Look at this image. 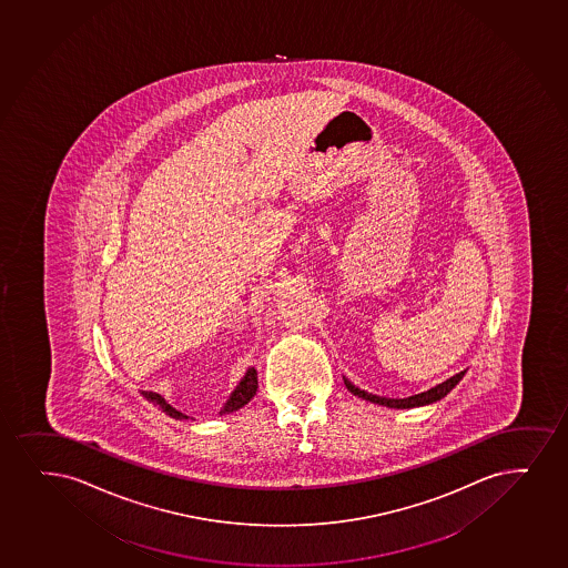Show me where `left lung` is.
<instances>
[{
  "label": "left lung",
  "instance_id": "obj_1",
  "mask_svg": "<svg viewBox=\"0 0 568 568\" xmlns=\"http://www.w3.org/2000/svg\"><path fill=\"white\" fill-rule=\"evenodd\" d=\"M464 374L466 371H462V373L454 374L453 378H448V381L443 382L439 386L432 387V389H427L424 394L410 395V397H405V399H387V397H378V395L367 394V392H363L359 387H355L352 382L346 381V387L352 392V394L357 395L361 399L371 400V403H378V405H384V407L389 408H413V407H424V405H429V403H435V400L443 399L445 395L453 389L458 382L464 378Z\"/></svg>",
  "mask_w": 568,
  "mask_h": 568
}]
</instances>
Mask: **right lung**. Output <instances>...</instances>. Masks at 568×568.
<instances>
[{"label": "right lung", "mask_w": 568, "mask_h": 568, "mask_svg": "<svg viewBox=\"0 0 568 568\" xmlns=\"http://www.w3.org/2000/svg\"><path fill=\"white\" fill-rule=\"evenodd\" d=\"M256 387H258V378H256V371L254 368H248L247 374L243 376V381L240 382V386L235 387L234 394L232 397L227 399L226 405L222 408V413H234L237 408L245 407L248 400L253 399L254 395H256ZM142 395L146 397L148 400H152L155 407H160L163 413H168L169 416H173L176 420H186V414L179 413L176 408L171 407L168 400L163 399L160 394H154V392H142Z\"/></svg>", "instance_id": "add662e5"}]
</instances>
